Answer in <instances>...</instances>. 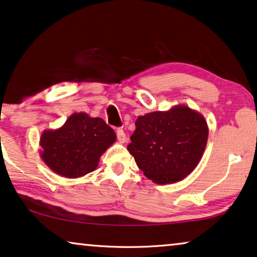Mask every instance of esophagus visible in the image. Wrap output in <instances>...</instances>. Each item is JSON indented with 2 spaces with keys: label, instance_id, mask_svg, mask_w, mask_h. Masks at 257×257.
I'll return each instance as SVG.
<instances>
[{
  "label": "esophagus",
  "instance_id": "1",
  "mask_svg": "<svg viewBox=\"0 0 257 257\" xmlns=\"http://www.w3.org/2000/svg\"><path fill=\"white\" fill-rule=\"evenodd\" d=\"M116 136H117V141L120 142V143H124L125 140H127V137H125V134L123 132V129L118 128L116 130Z\"/></svg>",
  "mask_w": 257,
  "mask_h": 257
}]
</instances>
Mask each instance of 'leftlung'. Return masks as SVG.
I'll return each instance as SVG.
<instances>
[{
    "label": "left lung",
    "instance_id": "1",
    "mask_svg": "<svg viewBox=\"0 0 257 257\" xmlns=\"http://www.w3.org/2000/svg\"><path fill=\"white\" fill-rule=\"evenodd\" d=\"M128 145L137 166L158 185L174 183L200 163L208 142L204 116L186 105L141 115Z\"/></svg>",
    "mask_w": 257,
    "mask_h": 257
}]
</instances>
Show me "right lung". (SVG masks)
Returning a JSON list of instances; mask_svg holds the SVG:
<instances>
[{"label":"right lung","mask_w":257,"mask_h":257,"mask_svg":"<svg viewBox=\"0 0 257 257\" xmlns=\"http://www.w3.org/2000/svg\"><path fill=\"white\" fill-rule=\"evenodd\" d=\"M116 135L100 117L74 113L62 127L44 130L40 157L54 173L76 179L93 172Z\"/></svg>","instance_id":"1"}]
</instances>
